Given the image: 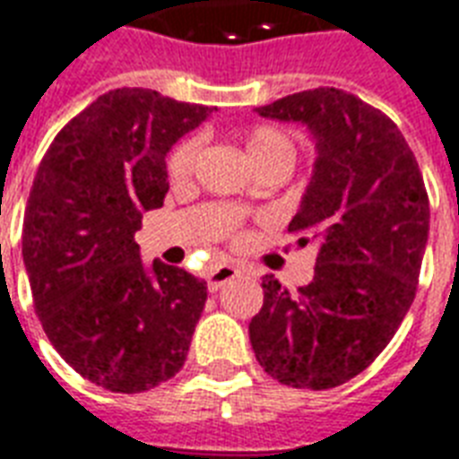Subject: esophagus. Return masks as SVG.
<instances>
[{"label":"esophagus","mask_w":459,"mask_h":459,"mask_svg":"<svg viewBox=\"0 0 459 459\" xmlns=\"http://www.w3.org/2000/svg\"><path fill=\"white\" fill-rule=\"evenodd\" d=\"M240 272L243 269L236 267V264H219V267H214L212 272H209V276H206V286H209V291H219L223 284H229V281H233L236 276H240Z\"/></svg>","instance_id":"obj_1"}]
</instances>
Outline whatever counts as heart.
<instances>
[{"instance_id": "obj_1", "label": "heart", "mask_w": 459, "mask_h": 459, "mask_svg": "<svg viewBox=\"0 0 459 459\" xmlns=\"http://www.w3.org/2000/svg\"><path fill=\"white\" fill-rule=\"evenodd\" d=\"M199 152H202V142L199 139H187L178 146L168 160V173L175 185H187L192 180V175L197 170ZM245 152L250 156L255 168L267 166L274 160H284V163H293V144L291 139L279 132L274 127H255L253 132H247L245 136ZM243 202H250L253 195L245 192Z\"/></svg>"}]
</instances>
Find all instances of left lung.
<instances>
[{
  "label": "left lung",
  "instance_id": "left-lung-1",
  "mask_svg": "<svg viewBox=\"0 0 459 459\" xmlns=\"http://www.w3.org/2000/svg\"><path fill=\"white\" fill-rule=\"evenodd\" d=\"M255 113L313 136V175L289 230L313 233L317 260L299 293L262 279L250 344L279 383L337 387L368 368L414 300L431 219L424 178L397 125L351 93L303 91Z\"/></svg>",
  "mask_w": 459,
  "mask_h": 459
}]
</instances>
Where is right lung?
Returning a JSON list of instances; mask_svg holds the SVG:
<instances>
[{
  "instance_id": "1",
  "label": "right lung",
  "mask_w": 459,
  "mask_h": 459,
  "mask_svg": "<svg viewBox=\"0 0 459 459\" xmlns=\"http://www.w3.org/2000/svg\"><path fill=\"white\" fill-rule=\"evenodd\" d=\"M212 108L115 89L76 115L38 168L23 264L45 334L110 393H144L183 368L206 281L139 255L144 212L163 206L166 156Z\"/></svg>"
}]
</instances>
